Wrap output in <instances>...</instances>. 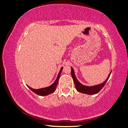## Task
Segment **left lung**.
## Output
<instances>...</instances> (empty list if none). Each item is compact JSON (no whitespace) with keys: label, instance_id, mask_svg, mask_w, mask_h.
<instances>
[{"label":"left lung","instance_id":"left-lung-1","mask_svg":"<svg viewBox=\"0 0 128 128\" xmlns=\"http://www.w3.org/2000/svg\"><path fill=\"white\" fill-rule=\"evenodd\" d=\"M71 68H72V79H73L76 90H77L78 92H80V93L87 94L89 95L95 94H97L98 92H99L100 91V90L104 86L105 84H106V82H108V79H109L112 72H110L109 74V76H108V78H106V80H105L103 83L99 84L98 85L93 86H87L82 84L77 80V77H76V76L75 75V72H74L73 68L71 67Z\"/></svg>","mask_w":128,"mask_h":128}]
</instances>
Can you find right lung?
<instances>
[{"instance_id":"obj_1","label":"right lung","mask_w":128,"mask_h":128,"mask_svg":"<svg viewBox=\"0 0 128 128\" xmlns=\"http://www.w3.org/2000/svg\"><path fill=\"white\" fill-rule=\"evenodd\" d=\"M63 69V67H61V68L60 70V72H58V74L57 77H56V80L55 82H54V83H52V84L50 86L46 87H44V88H38V89H35V88H32V87H30V86H28L27 85V86L29 87V88L35 93L36 94L40 95V96H47L48 94H50L54 93L55 92V90L56 89V86H57V84L58 83V80H59V78L60 77L61 75V72H62Z\"/></svg>"}]
</instances>
